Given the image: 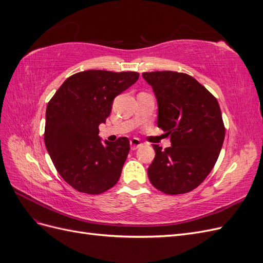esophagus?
Masks as SVG:
<instances>
[{"mask_svg":"<svg viewBox=\"0 0 263 263\" xmlns=\"http://www.w3.org/2000/svg\"><path fill=\"white\" fill-rule=\"evenodd\" d=\"M129 144H130L132 150H136L137 148H139V147L142 145L141 141H140L138 138H133V139L129 141Z\"/></svg>","mask_w":263,"mask_h":263,"instance_id":"esophagus-1","label":"esophagus"}]
</instances>
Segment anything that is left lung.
Returning <instances> with one entry per match:
<instances>
[{
  "instance_id": "left-lung-1",
  "label": "left lung",
  "mask_w": 263,
  "mask_h": 263,
  "mask_svg": "<svg viewBox=\"0 0 263 263\" xmlns=\"http://www.w3.org/2000/svg\"><path fill=\"white\" fill-rule=\"evenodd\" d=\"M158 103V127L171 136V147L153 145L156 157L148 177L170 195L187 193L209 176L225 138L217 100L193 77L174 71L144 72Z\"/></svg>"
}]
</instances>
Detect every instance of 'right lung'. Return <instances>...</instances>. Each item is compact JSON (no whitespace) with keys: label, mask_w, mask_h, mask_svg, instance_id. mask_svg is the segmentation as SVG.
<instances>
[{"label":"right lung","mask_w":263,"mask_h":263,"mask_svg":"<svg viewBox=\"0 0 263 263\" xmlns=\"http://www.w3.org/2000/svg\"><path fill=\"white\" fill-rule=\"evenodd\" d=\"M139 73L86 70L69 77L46 109L45 145L62 179L79 192L100 194L113 187L129 153V140L102 142L113 100L138 80Z\"/></svg>","instance_id":"right-lung-1"}]
</instances>
